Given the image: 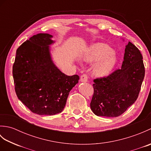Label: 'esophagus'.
Here are the masks:
<instances>
[{
	"mask_svg": "<svg viewBox=\"0 0 151 151\" xmlns=\"http://www.w3.org/2000/svg\"><path fill=\"white\" fill-rule=\"evenodd\" d=\"M88 76L87 74H83V75L81 76V81L82 82H88Z\"/></svg>",
	"mask_w": 151,
	"mask_h": 151,
	"instance_id": "obj_1",
	"label": "esophagus"
}]
</instances>
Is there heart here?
Masks as SVG:
<instances>
[{
    "label": "heart",
    "instance_id": "heart-1",
    "mask_svg": "<svg viewBox=\"0 0 151 151\" xmlns=\"http://www.w3.org/2000/svg\"><path fill=\"white\" fill-rule=\"evenodd\" d=\"M86 62H96L100 61L94 67L95 75H106L117 63V57L110 47L104 43H97L86 50L83 55Z\"/></svg>",
    "mask_w": 151,
    "mask_h": 151
}]
</instances>
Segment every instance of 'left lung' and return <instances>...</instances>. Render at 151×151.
I'll list each match as a JSON object with an SVG mask.
<instances>
[{
	"label": "left lung",
	"instance_id": "1",
	"mask_svg": "<svg viewBox=\"0 0 151 151\" xmlns=\"http://www.w3.org/2000/svg\"><path fill=\"white\" fill-rule=\"evenodd\" d=\"M145 71L142 54L129 41L121 68L93 80L94 93L90 103L93 112L97 116L108 117L123 114L138 97Z\"/></svg>",
	"mask_w": 151,
	"mask_h": 151
}]
</instances>
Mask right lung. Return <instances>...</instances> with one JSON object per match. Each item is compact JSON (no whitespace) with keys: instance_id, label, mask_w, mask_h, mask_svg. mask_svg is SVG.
Returning a JSON list of instances; mask_svg holds the SVG:
<instances>
[{"instance_id":"right-lung-1","label":"right lung","mask_w":151,"mask_h":151,"mask_svg":"<svg viewBox=\"0 0 151 151\" xmlns=\"http://www.w3.org/2000/svg\"><path fill=\"white\" fill-rule=\"evenodd\" d=\"M52 36L38 34L16 51L13 65L15 90L18 99L38 115L62 112L70 91L78 82L76 75L67 76L52 62L49 45Z\"/></svg>"}]
</instances>
